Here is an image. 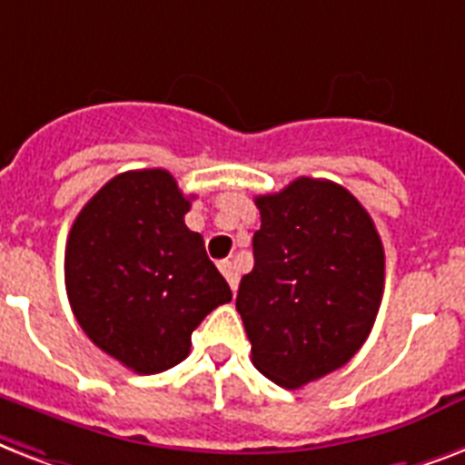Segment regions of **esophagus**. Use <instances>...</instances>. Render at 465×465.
Instances as JSON below:
<instances>
[{
  "mask_svg": "<svg viewBox=\"0 0 465 465\" xmlns=\"http://www.w3.org/2000/svg\"><path fill=\"white\" fill-rule=\"evenodd\" d=\"M218 269H221V273H223V276H225V281H228L230 291L235 292L237 291V283H240V276H237L235 263H232V262H221V263H218Z\"/></svg>",
  "mask_w": 465,
  "mask_h": 465,
  "instance_id": "34e87169",
  "label": "esophagus"
}]
</instances>
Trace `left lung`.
<instances>
[{
    "label": "left lung",
    "mask_w": 465,
    "mask_h": 465,
    "mask_svg": "<svg viewBox=\"0 0 465 465\" xmlns=\"http://www.w3.org/2000/svg\"><path fill=\"white\" fill-rule=\"evenodd\" d=\"M254 203V269L235 307L256 370L300 389L343 367L372 331L384 247L362 203L336 182L297 177Z\"/></svg>",
    "instance_id": "1"
}]
</instances>
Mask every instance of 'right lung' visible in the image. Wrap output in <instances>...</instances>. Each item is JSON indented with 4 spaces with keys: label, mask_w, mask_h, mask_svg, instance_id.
<instances>
[{
    "label": "right lung",
    "mask_w": 465,
    "mask_h": 465,
    "mask_svg": "<svg viewBox=\"0 0 465 465\" xmlns=\"http://www.w3.org/2000/svg\"><path fill=\"white\" fill-rule=\"evenodd\" d=\"M168 170H129L76 215L64 254L79 326L136 374H158L189 355L192 331L232 300L203 237L184 225L192 206Z\"/></svg>",
    "instance_id": "obj_1"
}]
</instances>
